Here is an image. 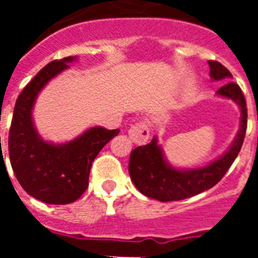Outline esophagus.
<instances>
[{
  "mask_svg": "<svg viewBox=\"0 0 258 258\" xmlns=\"http://www.w3.org/2000/svg\"><path fill=\"white\" fill-rule=\"evenodd\" d=\"M127 134H129V138L132 140V142L136 143V145H145L150 138V131L145 122L133 125L127 131Z\"/></svg>",
  "mask_w": 258,
  "mask_h": 258,
  "instance_id": "1",
  "label": "esophagus"
}]
</instances>
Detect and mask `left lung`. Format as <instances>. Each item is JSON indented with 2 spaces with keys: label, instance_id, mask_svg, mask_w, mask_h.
Returning <instances> with one entry per match:
<instances>
[{
  "label": "left lung",
  "instance_id": "8db88e82",
  "mask_svg": "<svg viewBox=\"0 0 258 258\" xmlns=\"http://www.w3.org/2000/svg\"><path fill=\"white\" fill-rule=\"evenodd\" d=\"M208 64L212 80L225 81L217 90V95L231 99L240 108V125L235 140L216 160L194 169H178L168 163L156 137L147 145L134 149L129 159V174L134 186L145 197L160 202H173L209 190L222 179L240 151L247 131L245 98L238 84L231 81L232 75L226 67L216 60H208Z\"/></svg>",
  "mask_w": 258,
  "mask_h": 258
}]
</instances>
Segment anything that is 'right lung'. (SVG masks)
<instances>
[{
  "instance_id": "obj_1",
  "label": "right lung",
  "mask_w": 258,
  "mask_h": 258,
  "mask_svg": "<svg viewBox=\"0 0 258 258\" xmlns=\"http://www.w3.org/2000/svg\"><path fill=\"white\" fill-rule=\"evenodd\" d=\"M76 60L67 56L52 60L23 89L14 107L9 133V155L14 174L28 195L46 204H70L79 199L89 184L90 168L104 146L118 134V129L89 127L70 142L42 140L32 111L40 92L50 80L70 68Z\"/></svg>"
}]
</instances>
